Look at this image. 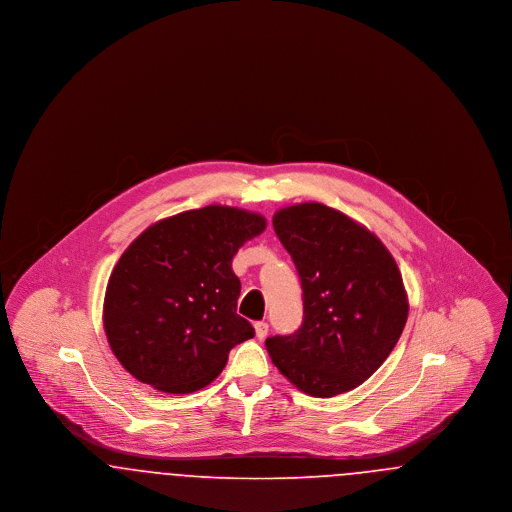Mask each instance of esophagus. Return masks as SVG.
<instances>
[{
	"label": "esophagus",
	"instance_id": "obj_1",
	"mask_svg": "<svg viewBox=\"0 0 512 512\" xmlns=\"http://www.w3.org/2000/svg\"><path fill=\"white\" fill-rule=\"evenodd\" d=\"M268 334V324L267 322H255V336L259 338V340H265Z\"/></svg>",
	"mask_w": 512,
	"mask_h": 512
}]
</instances>
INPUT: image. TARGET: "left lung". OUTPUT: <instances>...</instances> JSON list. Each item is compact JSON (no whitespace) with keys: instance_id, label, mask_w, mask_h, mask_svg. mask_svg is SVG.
I'll return each instance as SVG.
<instances>
[{"instance_id":"1","label":"left lung","mask_w":512,"mask_h":512,"mask_svg":"<svg viewBox=\"0 0 512 512\" xmlns=\"http://www.w3.org/2000/svg\"><path fill=\"white\" fill-rule=\"evenodd\" d=\"M303 290V324L267 338L272 363L297 390L334 397L370 378L390 357L409 315L401 272L363 224L322 203L272 217Z\"/></svg>"}]
</instances>
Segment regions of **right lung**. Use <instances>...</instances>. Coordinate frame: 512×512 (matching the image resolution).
I'll return each mask as SVG.
<instances>
[{"mask_svg": "<svg viewBox=\"0 0 512 512\" xmlns=\"http://www.w3.org/2000/svg\"><path fill=\"white\" fill-rule=\"evenodd\" d=\"M267 228L259 213L207 205L144 230L113 268L103 328L136 380L167 393L211 384L234 345L255 336L236 313L238 249Z\"/></svg>", "mask_w": 512, "mask_h": 512, "instance_id": "right-lung-1", "label": "right lung"}]
</instances>
